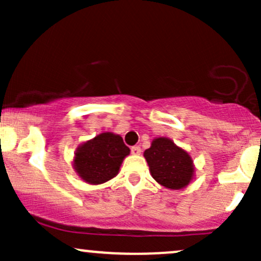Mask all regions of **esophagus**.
Returning a JSON list of instances; mask_svg holds the SVG:
<instances>
[{
	"instance_id": "obj_1",
	"label": "esophagus",
	"mask_w": 261,
	"mask_h": 261,
	"mask_svg": "<svg viewBox=\"0 0 261 261\" xmlns=\"http://www.w3.org/2000/svg\"><path fill=\"white\" fill-rule=\"evenodd\" d=\"M131 153L134 155H139L141 153V148L139 146H134V147H131Z\"/></svg>"
}]
</instances>
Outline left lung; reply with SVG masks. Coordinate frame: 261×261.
I'll return each instance as SVG.
<instances>
[{"instance_id":"obj_1","label":"left lung","mask_w":261,"mask_h":261,"mask_svg":"<svg viewBox=\"0 0 261 261\" xmlns=\"http://www.w3.org/2000/svg\"><path fill=\"white\" fill-rule=\"evenodd\" d=\"M143 155L154 180L167 189L180 190L193 180L195 170L193 160L170 139H154Z\"/></svg>"}]
</instances>
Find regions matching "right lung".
Returning a JSON list of instances; mask_svg holds the SVG:
<instances>
[{"label": "right lung", "instance_id": "right-lung-1", "mask_svg": "<svg viewBox=\"0 0 261 261\" xmlns=\"http://www.w3.org/2000/svg\"><path fill=\"white\" fill-rule=\"evenodd\" d=\"M128 153L130 148L120 135L101 133L79 146L74 152L73 168L88 184H103L116 176Z\"/></svg>", "mask_w": 261, "mask_h": 261}]
</instances>
